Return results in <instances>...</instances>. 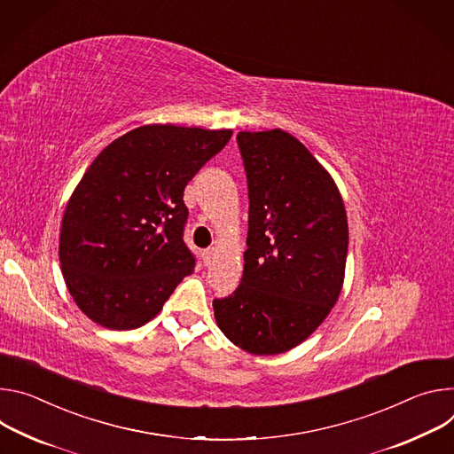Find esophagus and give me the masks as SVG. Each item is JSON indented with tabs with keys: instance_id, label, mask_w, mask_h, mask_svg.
Listing matches in <instances>:
<instances>
[{
	"instance_id": "esophagus-1",
	"label": "esophagus",
	"mask_w": 454,
	"mask_h": 454,
	"mask_svg": "<svg viewBox=\"0 0 454 454\" xmlns=\"http://www.w3.org/2000/svg\"><path fill=\"white\" fill-rule=\"evenodd\" d=\"M215 253H216V250H215L213 247H209V248L204 250V254H201V256H204V263H206V265H211V262H213V258H215Z\"/></svg>"
}]
</instances>
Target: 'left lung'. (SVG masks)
<instances>
[{"label":"left lung","instance_id":"left-lung-1","mask_svg":"<svg viewBox=\"0 0 454 454\" xmlns=\"http://www.w3.org/2000/svg\"><path fill=\"white\" fill-rule=\"evenodd\" d=\"M248 234L239 286L215 299L223 335L253 356H278L326 319L344 283L348 218L332 175L294 135L239 131Z\"/></svg>","mask_w":454,"mask_h":454}]
</instances>
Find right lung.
Listing matches in <instances>:
<instances>
[{
	"label": "right lung",
	"mask_w": 454,
	"mask_h": 454,
	"mask_svg": "<svg viewBox=\"0 0 454 454\" xmlns=\"http://www.w3.org/2000/svg\"><path fill=\"white\" fill-rule=\"evenodd\" d=\"M232 129L145 124L108 144L74 189L59 262L81 312L110 330L153 319L194 270L184 189Z\"/></svg>",
	"instance_id": "obj_1"
}]
</instances>
